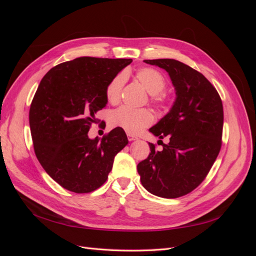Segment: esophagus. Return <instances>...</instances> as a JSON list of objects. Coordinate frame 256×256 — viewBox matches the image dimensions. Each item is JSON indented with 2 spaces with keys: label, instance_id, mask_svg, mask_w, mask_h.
<instances>
[{
  "label": "esophagus",
  "instance_id": "obj_1",
  "mask_svg": "<svg viewBox=\"0 0 256 256\" xmlns=\"http://www.w3.org/2000/svg\"><path fill=\"white\" fill-rule=\"evenodd\" d=\"M127 136H128V140H129V141H134V140H138V138H136V136H134V134H127Z\"/></svg>",
  "mask_w": 256,
  "mask_h": 256
}]
</instances>
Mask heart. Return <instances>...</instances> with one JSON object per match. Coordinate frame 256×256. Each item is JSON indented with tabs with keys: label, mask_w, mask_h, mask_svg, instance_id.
Segmentation results:
<instances>
[{
	"label": "heart",
	"mask_w": 256,
	"mask_h": 256,
	"mask_svg": "<svg viewBox=\"0 0 256 256\" xmlns=\"http://www.w3.org/2000/svg\"><path fill=\"white\" fill-rule=\"evenodd\" d=\"M136 79L150 92V102L159 110H166L170 98L164 92L168 85L166 76L152 67H142L136 72ZM125 74H118L106 86V98L111 104H118L122 97V90L125 84ZM109 122L112 127L120 128L127 134H138L142 130L150 126L154 122V115L148 109H130L120 106L113 111Z\"/></svg>",
	"instance_id": "b5f03b06"
}]
</instances>
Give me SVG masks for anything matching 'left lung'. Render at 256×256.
I'll return each instance as SVG.
<instances>
[{
    "mask_svg": "<svg viewBox=\"0 0 256 256\" xmlns=\"http://www.w3.org/2000/svg\"><path fill=\"white\" fill-rule=\"evenodd\" d=\"M164 68L176 90V100L164 118L150 131L168 138L164 150L150 152L138 164L143 187L152 194L176 198L202 184L218 157L222 145L223 106L219 92L196 69L172 58L145 60Z\"/></svg>",
    "mask_w": 256,
    "mask_h": 256,
    "instance_id": "1",
    "label": "left lung"
}]
</instances>
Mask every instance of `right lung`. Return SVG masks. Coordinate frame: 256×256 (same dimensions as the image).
Returning a JSON list of instances; mask_svg holds the SVG:
<instances>
[{
  "instance_id": "1",
  "label": "right lung",
  "mask_w": 256,
  "mask_h": 256,
  "mask_svg": "<svg viewBox=\"0 0 256 256\" xmlns=\"http://www.w3.org/2000/svg\"><path fill=\"white\" fill-rule=\"evenodd\" d=\"M131 58L82 56L51 68L30 108L34 152L52 180L74 193H88L106 182L116 154L128 143L115 128L99 138L88 132L106 106V86Z\"/></svg>"
}]
</instances>
